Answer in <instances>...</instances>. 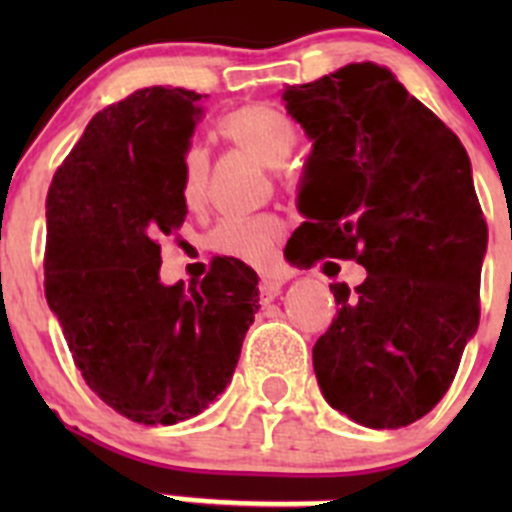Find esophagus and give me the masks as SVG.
<instances>
[{"instance_id": "obj_1", "label": "esophagus", "mask_w": 512, "mask_h": 512, "mask_svg": "<svg viewBox=\"0 0 512 512\" xmlns=\"http://www.w3.org/2000/svg\"><path fill=\"white\" fill-rule=\"evenodd\" d=\"M282 287H284L282 279H274V277L261 279V287H259L261 300H264V302H271V300H274V297L279 295V292H282Z\"/></svg>"}]
</instances>
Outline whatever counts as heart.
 I'll use <instances>...</instances> for the list:
<instances>
[{
    "instance_id": "obj_1",
    "label": "heart",
    "mask_w": 512,
    "mask_h": 512,
    "mask_svg": "<svg viewBox=\"0 0 512 512\" xmlns=\"http://www.w3.org/2000/svg\"><path fill=\"white\" fill-rule=\"evenodd\" d=\"M220 133L264 166H279L297 143L295 122L282 110L264 102L243 104L220 120ZM210 189V156L205 148H187L182 158V200L189 210H200ZM282 238L277 215H230L215 225L210 243L217 253L251 266H266Z\"/></svg>"
}]
</instances>
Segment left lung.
Wrapping results in <instances>:
<instances>
[{
	"mask_svg": "<svg viewBox=\"0 0 512 512\" xmlns=\"http://www.w3.org/2000/svg\"><path fill=\"white\" fill-rule=\"evenodd\" d=\"M312 153L289 256L302 269L356 261L330 284L336 318L312 346L330 408L366 428L431 413L479 325L487 223L461 140L377 63L284 89Z\"/></svg>",
	"mask_w": 512,
	"mask_h": 512,
	"instance_id": "left-lung-1",
	"label": "left lung"
}]
</instances>
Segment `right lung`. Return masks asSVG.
Masks as SVG:
<instances>
[{
    "instance_id": "1",
    "label": "right lung",
    "mask_w": 512,
    "mask_h": 512,
    "mask_svg": "<svg viewBox=\"0 0 512 512\" xmlns=\"http://www.w3.org/2000/svg\"><path fill=\"white\" fill-rule=\"evenodd\" d=\"M202 94L148 87L99 110L45 197V300L89 390L125 418L174 425L228 387L259 277L215 256L164 287L161 235L184 225L182 158Z\"/></svg>"
}]
</instances>
